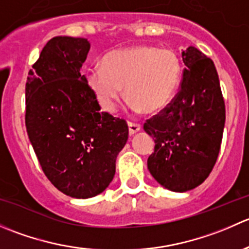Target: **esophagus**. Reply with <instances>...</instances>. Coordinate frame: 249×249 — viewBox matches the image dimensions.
Wrapping results in <instances>:
<instances>
[{
	"instance_id": "1",
	"label": "esophagus",
	"mask_w": 249,
	"mask_h": 249,
	"mask_svg": "<svg viewBox=\"0 0 249 249\" xmlns=\"http://www.w3.org/2000/svg\"><path fill=\"white\" fill-rule=\"evenodd\" d=\"M127 126H129V134L130 135H135L136 132H139L141 130V125L137 124V123L127 122Z\"/></svg>"
}]
</instances>
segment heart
Here are the masks:
<instances>
[{"mask_svg":"<svg viewBox=\"0 0 249 249\" xmlns=\"http://www.w3.org/2000/svg\"><path fill=\"white\" fill-rule=\"evenodd\" d=\"M182 71V61L175 50L141 44L108 53L102 66L87 72V83L107 112L115 109L125 87L130 108L155 113L175 99Z\"/></svg>","mask_w":249,"mask_h":249,"instance_id":"heart-1","label":"heart"}]
</instances>
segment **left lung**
Returning <instances> with one entry per match:
<instances>
[{"instance_id":"obj_1","label":"left lung","mask_w":249,"mask_h":249,"mask_svg":"<svg viewBox=\"0 0 249 249\" xmlns=\"http://www.w3.org/2000/svg\"><path fill=\"white\" fill-rule=\"evenodd\" d=\"M180 90L171 104L144 123L154 139L148 170L159 184L184 193L208 177L219 154L225 105L214 64L195 47L182 52Z\"/></svg>"}]
</instances>
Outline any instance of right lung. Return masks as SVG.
<instances>
[{
    "mask_svg": "<svg viewBox=\"0 0 249 249\" xmlns=\"http://www.w3.org/2000/svg\"><path fill=\"white\" fill-rule=\"evenodd\" d=\"M87 38L57 36L42 49L27 77V135L44 175L76 199L101 194L112 182L129 129L124 119L100 112L80 69Z\"/></svg>",
    "mask_w": 249,
    "mask_h": 249,
    "instance_id": "obj_1",
    "label": "right lung"
}]
</instances>
